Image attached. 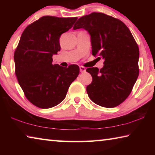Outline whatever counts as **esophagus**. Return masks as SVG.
<instances>
[{
  "instance_id": "obj_1",
  "label": "esophagus",
  "mask_w": 155,
  "mask_h": 155,
  "mask_svg": "<svg viewBox=\"0 0 155 155\" xmlns=\"http://www.w3.org/2000/svg\"><path fill=\"white\" fill-rule=\"evenodd\" d=\"M86 71V69H85V67H83V66H80V72H85Z\"/></svg>"
}]
</instances>
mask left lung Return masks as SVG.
Here are the masks:
<instances>
[{
  "mask_svg": "<svg viewBox=\"0 0 155 155\" xmlns=\"http://www.w3.org/2000/svg\"><path fill=\"white\" fill-rule=\"evenodd\" d=\"M84 28L91 37L92 54L104 60V66L88 68L92 82L88 96L99 106H118L129 96L139 75L140 51L130 30L121 20L94 12L80 18L73 29Z\"/></svg>",
  "mask_w": 155,
  "mask_h": 155,
  "instance_id": "left-lung-1",
  "label": "left lung"
}]
</instances>
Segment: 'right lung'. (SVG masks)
Returning a JSON list of instances; mask_svg holds the SVG:
<instances>
[{"label": "right lung", "instance_id": "1", "mask_svg": "<svg viewBox=\"0 0 155 155\" xmlns=\"http://www.w3.org/2000/svg\"><path fill=\"white\" fill-rule=\"evenodd\" d=\"M77 20L46 15L28 25L20 37L14 57L15 75L26 98L39 108H51L64 101L79 74L77 65L52 64V55L61 49L60 36Z\"/></svg>", "mask_w": 155, "mask_h": 155}]
</instances>
